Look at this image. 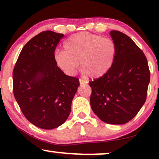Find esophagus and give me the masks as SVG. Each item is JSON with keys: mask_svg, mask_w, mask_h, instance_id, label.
<instances>
[{"mask_svg": "<svg viewBox=\"0 0 159 159\" xmlns=\"http://www.w3.org/2000/svg\"><path fill=\"white\" fill-rule=\"evenodd\" d=\"M87 83V82L84 81V80H82V79H80V84H85Z\"/></svg>", "mask_w": 159, "mask_h": 159, "instance_id": "esophagus-1", "label": "esophagus"}]
</instances>
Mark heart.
<instances>
[{"mask_svg":"<svg viewBox=\"0 0 159 159\" xmlns=\"http://www.w3.org/2000/svg\"><path fill=\"white\" fill-rule=\"evenodd\" d=\"M64 51H56L54 61L68 76H74L79 67L84 75L93 79L103 77L114 64L116 47L114 41L95 34L77 33L64 43Z\"/></svg>","mask_w":159,"mask_h":159,"instance_id":"1","label":"heart"}]
</instances>
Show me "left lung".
<instances>
[{
    "instance_id": "8db88e82",
    "label": "left lung",
    "mask_w": 159,
    "mask_h": 159,
    "mask_svg": "<svg viewBox=\"0 0 159 159\" xmlns=\"http://www.w3.org/2000/svg\"><path fill=\"white\" fill-rule=\"evenodd\" d=\"M116 47L114 64L103 77L89 82L90 106L104 122L123 125L136 116L147 96L150 71L147 58L131 38L112 30Z\"/></svg>"
}]
</instances>
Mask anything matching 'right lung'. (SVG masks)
<instances>
[{"label":"right lung","instance_id":"1","mask_svg":"<svg viewBox=\"0 0 159 159\" xmlns=\"http://www.w3.org/2000/svg\"><path fill=\"white\" fill-rule=\"evenodd\" d=\"M64 34L40 32L23 47L13 71L15 99L26 119L41 129L64 124L80 81L65 75L54 61V52Z\"/></svg>","mask_w":159,"mask_h":159}]
</instances>
